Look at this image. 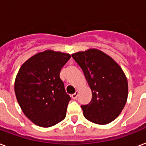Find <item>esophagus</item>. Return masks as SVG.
Here are the masks:
<instances>
[{
    "label": "esophagus",
    "instance_id": "obj_1",
    "mask_svg": "<svg viewBox=\"0 0 146 146\" xmlns=\"http://www.w3.org/2000/svg\"><path fill=\"white\" fill-rule=\"evenodd\" d=\"M78 94H79V92H78V91H76L74 94H73L72 96H71V97H72V98L73 99H76L78 97Z\"/></svg>",
    "mask_w": 146,
    "mask_h": 146
}]
</instances>
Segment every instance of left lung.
Here are the masks:
<instances>
[{"mask_svg": "<svg viewBox=\"0 0 146 146\" xmlns=\"http://www.w3.org/2000/svg\"><path fill=\"white\" fill-rule=\"evenodd\" d=\"M83 71L91 88L92 98L81 105L84 117L97 124L104 125L120 115L128 96V82L119 65L104 52L89 49L72 54Z\"/></svg>", "mask_w": 146, "mask_h": 146, "instance_id": "left-lung-1", "label": "left lung"}]
</instances>
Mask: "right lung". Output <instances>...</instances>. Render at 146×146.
Wrapping results in <instances>:
<instances>
[{
	"label": "right lung",
	"mask_w": 146,
	"mask_h": 146,
	"mask_svg": "<svg viewBox=\"0 0 146 146\" xmlns=\"http://www.w3.org/2000/svg\"><path fill=\"white\" fill-rule=\"evenodd\" d=\"M70 57L66 53L47 50L30 57L19 69L16 97L24 114L35 125L52 127L66 117L71 98L60 73Z\"/></svg>",
	"instance_id": "add662e5"
}]
</instances>
